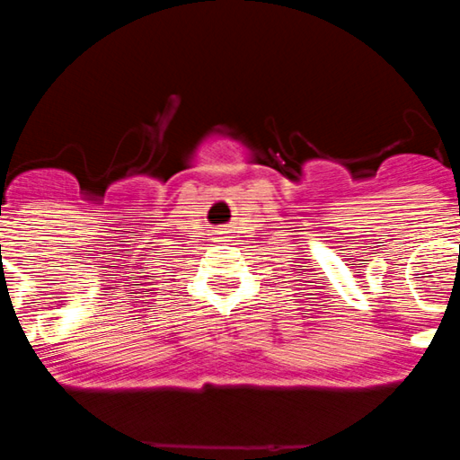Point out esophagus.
Listing matches in <instances>:
<instances>
[{"label":"esophagus","mask_w":460,"mask_h":460,"mask_svg":"<svg viewBox=\"0 0 460 460\" xmlns=\"http://www.w3.org/2000/svg\"><path fill=\"white\" fill-rule=\"evenodd\" d=\"M214 234H217L218 242H223V239L227 237V227H217V233H214Z\"/></svg>","instance_id":"1"}]
</instances>
